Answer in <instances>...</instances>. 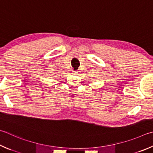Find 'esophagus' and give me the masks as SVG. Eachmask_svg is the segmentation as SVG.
<instances>
[{
  "instance_id": "1",
  "label": "esophagus",
  "mask_w": 153,
  "mask_h": 153,
  "mask_svg": "<svg viewBox=\"0 0 153 153\" xmlns=\"http://www.w3.org/2000/svg\"><path fill=\"white\" fill-rule=\"evenodd\" d=\"M73 74H76V75H78L79 71H73Z\"/></svg>"
}]
</instances>
